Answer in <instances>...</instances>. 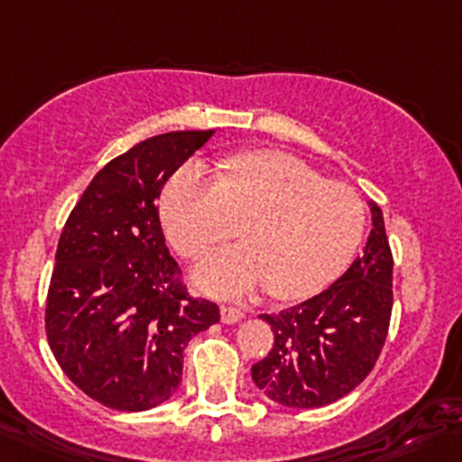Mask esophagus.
I'll return each mask as SVG.
<instances>
[{"mask_svg":"<svg viewBox=\"0 0 462 462\" xmlns=\"http://www.w3.org/2000/svg\"><path fill=\"white\" fill-rule=\"evenodd\" d=\"M245 317V312L241 308H235V305H221V319L223 323H236Z\"/></svg>","mask_w":462,"mask_h":462,"instance_id":"34e87169","label":"esophagus"}]
</instances>
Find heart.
Wrapping results in <instances>:
<instances>
[{
    "label": "heart",
    "instance_id": "heart-1",
    "mask_svg": "<svg viewBox=\"0 0 462 462\" xmlns=\"http://www.w3.org/2000/svg\"><path fill=\"white\" fill-rule=\"evenodd\" d=\"M162 223L175 251L198 257L241 223L245 244L211 253L196 284L211 296L239 299L266 284L280 299H300L328 287L360 245L367 209L356 189L323 180L282 152L230 159L226 175L189 162L162 193Z\"/></svg>",
    "mask_w": 462,
    "mask_h": 462
}]
</instances>
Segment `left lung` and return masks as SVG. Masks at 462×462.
Here are the masks:
<instances>
[{
	"label": "left lung",
	"instance_id": "obj_1",
	"mask_svg": "<svg viewBox=\"0 0 462 462\" xmlns=\"http://www.w3.org/2000/svg\"><path fill=\"white\" fill-rule=\"evenodd\" d=\"M369 207L374 227L346 273L300 305L262 314L273 330V346L251 374L280 406H328L356 390L381 356L394 303V260L381 207Z\"/></svg>",
	"mask_w": 462,
	"mask_h": 462
}]
</instances>
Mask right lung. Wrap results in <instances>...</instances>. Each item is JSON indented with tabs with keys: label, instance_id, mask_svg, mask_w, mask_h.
<instances>
[{
	"label": "right lung",
	"instance_id": "1",
	"mask_svg": "<svg viewBox=\"0 0 462 462\" xmlns=\"http://www.w3.org/2000/svg\"><path fill=\"white\" fill-rule=\"evenodd\" d=\"M209 132H168L111 159L63 226L45 333L59 367L106 408L141 412L182 383L189 339L218 323L193 299L159 223L163 184Z\"/></svg>",
	"mask_w": 462,
	"mask_h": 462
}]
</instances>
